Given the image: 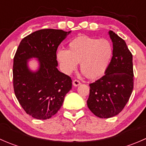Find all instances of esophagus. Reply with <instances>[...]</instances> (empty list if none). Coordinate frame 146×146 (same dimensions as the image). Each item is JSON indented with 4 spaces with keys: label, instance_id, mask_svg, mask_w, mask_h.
<instances>
[{
    "label": "esophagus",
    "instance_id": "1",
    "mask_svg": "<svg viewBox=\"0 0 146 146\" xmlns=\"http://www.w3.org/2000/svg\"><path fill=\"white\" fill-rule=\"evenodd\" d=\"M73 85H74V86H78L79 85H80V82L78 80H74L73 81Z\"/></svg>",
    "mask_w": 146,
    "mask_h": 146
}]
</instances>
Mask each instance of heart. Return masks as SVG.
Returning <instances> with one entry per match:
<instances>
[{"mask_svg":"<svg viewBox=\"0 0 146 146\" xmlns=\"http://www.w3.org/2000/svg\"><path fill=\"white\" fill-rule=\"evenodd\" d=\"M112 54V46L107 39L80 36L70 41L68 50H58L57 58L66 74H70L76 69L78 63H80V70L85 76L95 79L105 73Z\"/></svg>","mask_w":146,"mask_h":146,"instance_id":"heart-1","label":"heart"}]
</instances>
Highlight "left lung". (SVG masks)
<instances>
[{"mask_svg": "<svg viewBox=\"0 0 146 146\" xmlns=\"http://www.w3.org/2000/svg\"><path fill=\"white\" fill-rule=\"evenodd\" d=\"M113 56L105 74L90 84L88 108L100 118H110L123 110L133 89V56L126 42L113 31Z\"/></svg>", "mask_w": 146, "mask_h": 146, "instance_id": "8db88e82", "label": "left lung"}]
</instances>
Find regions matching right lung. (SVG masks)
Wrapping results in <instances>:
<instances>
[{
  "mask_svg": "<svg viewBox=\"0 0 146 146\" xmlns=\"http://www.w3.org/2000/svg\"><path fill=\"white\" fill-rule=\"evenodd\" d=\"M69 32L42 29L22 39L13 61V88L23 110L37 119L51 118L56 114L66 94L72 88L70 76L57 69L56 51ZM38 58L40 68L32 72L27 60Z\"/></svg>",
  "mask_w": 146,
  "mask_h": 146,
  "instance_id": "right-lung-1",
  "label": "right lung"
}]
</instances>
